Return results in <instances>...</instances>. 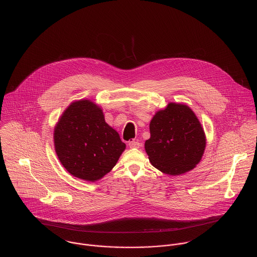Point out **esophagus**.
I'll return each mask as SVG.
<instances>
[{
    "label": "esophagus",
    "instance_id": "1",
    "mask_svg": "<svg viewBox=\"0 0 257 257\" xmlns=\"http://www.w3.org/2000/svg\"><path fill=\"white\" fill-rule=\"evenodd\" d=\"M128 146H130L131 148H139V147H141V144L138 141H131L128 143Z\"/></svg>",
    "mask_w": 257,
    "mask_h": 257
}]
</instances>
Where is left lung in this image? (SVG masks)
<instances>
[{"label":"left lung","mask_w":257,"mask_h":257,"mask_svg":"<svg viewBox=\"0 0 257 257\" xmlns=\"http://www.w3.org/2000/svg\"><path fill=\"white\" fill-rule=\"evenodd\" d=\"M146 150L151 164L163 173L180 175L201 160L206 138L200 121L189 107L170 103L159 110L149 124Z\"/></svg>","instance_id":"1"}]
</instances>
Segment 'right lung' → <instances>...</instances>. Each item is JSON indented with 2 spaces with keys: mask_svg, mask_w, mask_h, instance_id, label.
<instances>
[{
  "mask_svg": "<svg viewBox=\"0 0 257 257\" xmlns=\"http://www.w3.org/2000/svg\"><path fill=\"white\" fill-rule=\"evenodd\" d=\"M54 146L70 174L93 182L110 172L125 148L102 110L89 100L72 103L63 112L54 131Z\"/></svg>",
  "mask_w": 257,
  "mask_h": 257,
  "instance_id": "right-lung-1",
  "label": "right lung"
}]
</instances>
